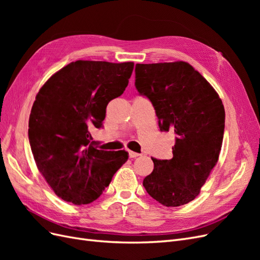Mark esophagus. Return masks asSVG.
I'll return each mask as SVG.
<instances>
[{
    "label": "esophagus",
    "mask_w": 260,
    "mask_h": 260,
    "mask_svg": "<svg viewBox=\"0 0 260 260\" xmlns=\"http://www.w3.org/2000/svg\"><path fill=\"white\" fill-rule=\"evenodd\" d=\"M139 156H140V154H139V153L129 151V157H130V158H136V157H139Z\"/></svg>",
    "instance_id": "esophagus-1"
}]
</instances>
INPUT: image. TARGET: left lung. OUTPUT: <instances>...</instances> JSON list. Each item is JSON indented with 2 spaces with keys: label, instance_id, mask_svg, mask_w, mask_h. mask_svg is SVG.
Instances as JSON below:
<instances>
[{
  "label": "left lung",
  "instance_id": "left-lung-1",
  "mask_svg": "<svg viewBox=\"0 0 260 260\" xmlns=\"http://www.w3.org/2000/svg\"><path fill=\"white\" fill-rule=\"evenodd\" d=\"M136 88L151 101L161 131L176 133L171 159H156L143 186L167 207L200 194L218 161L224 132V107L217 92L185 61L136 65Z\"/></svg>",
  "mask_w": 260,
  "mask_h": 260
}]
</instances>
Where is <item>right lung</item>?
<instances>
[{"instance_id":"right-lung-1","label":"right lung","mask_w":260,"mask_h":260,"mask_svg":"<svg viewBox=\"0 0 260 260\" xmlns=\"http://www.w3.org/2000/svg\"><path fill=\"white\" fill-rule=\"evenodd\" d=\"M132 61L77 60L39 91L29 118L37 167L58 198L76 205L99 199L128 160V152L93 146L91 130L103 127L107 104L127 88Z\"/></svg>"}]
</instances>
